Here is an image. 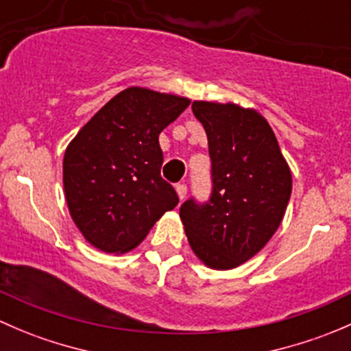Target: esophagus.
Returning a JSON list of instances; mask_svg holds the SVG:
<instances>
[{
  "label": "esophagus",
  "instance_id": "34e87169",
  "mask_svg": "<svg viewBox=\"0 0 351 351\" xmlns=\"http://www.w3.org/2000/svg\"><path fill=\"white\" fill-rule=\"evenodd\" d=\"M176 193H178L180 200H183V198L186 197V185H183V183L176 185Z\"/></svg>",
  "mask_w": 351,
  "mask_h": 351
}]
</instances>
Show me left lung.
Here are the masks:
<instances>
[{
    "label": "left lung",
    "mask_w": 351,
    "mask_h": 351,
    "mask_svg": "<svg viewBox=\"0 0 351 351\" xmlns=\"http://www.w3.org/2000/svg\"><path fill=\"white\" fill-rule=\"evenodd\" d=\"M212 159L208 204L186 200L180 219L195 256L232 270L260 253L284 219L292 173L268 120L256 108L195 100Z\"/></svg>",
    "instance_id": "obj_1"
}]
</instances>
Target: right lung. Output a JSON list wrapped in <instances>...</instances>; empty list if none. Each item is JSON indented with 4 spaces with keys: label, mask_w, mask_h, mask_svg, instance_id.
<instances>
[{
    "label": "right lung",
    "mask_w": 351,
    "mask_h": 351,
    "mask_svg": "<svg viewBox=\"0 0 351 351\" xmlns=\"http://www.w3.org/2000/svg\"><path fill=\"white\" fill-rule=\"evenodd\" d=\"M190 98L130 86L67 144L62 183L73 222L91 246L123 254L139 246L178 195L161 178L159 134Z\"/></svg>",
    "instance_id": "1"
}]
</instances>
